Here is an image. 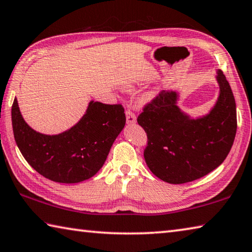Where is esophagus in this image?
I'll use <instances>...</instances> for the list:
<instances>
[{"instance_id":"esophagus-1","label":"esophagus","mask_w":252,"mask_h":252,"mask_svg":"<svg viewBox=\"0 0 252 252\" xmlns=\"http://www.w3.org/2000/svg\"><path fill=\"white\" fill-rule=\"evenodd\" d=\"M126 122L129 123V125H133V123L136 122V117L134 112L130 110V109H127L126 111Z\"/></svg>"}]
</instances>
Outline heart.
<instances>
[{
	"label": "heart",
	"instance_id": "heart-1",
	"mask_svg": "<svg viewBox=\"0 0 252 252\" xmlns=\"http://www.w3.org/2000/svg\"><path fill=\"white\" fill-rule=\"evenodd\" d=\"M151 98H152V95L150 94V95H148V97H145V100H146V101H148V100H150Z\"/></svg>",
	"mask_w": 252,
	"mask_h": 252
}]
</instances>
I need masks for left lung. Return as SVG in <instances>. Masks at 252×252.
I'll return each mask as SVG.
<instances>
[{"label":"left lung","instance_id":"8db88e82","mask_svg":"<svg viewBox=\"0 0 252 252\" xmlns=\"http://www.w3.org/2000/svg\"><path fill=\"white\" fill-rule=\"evenodd\" d=\"M220 88L207 116L190 119L176 106V91H161L146 103L138 123L148 135L144 159L155 176L183 184L207 175L225 161L237 131L236 102L229 82L217 71Z\"/></svg>","mask_w":252,"mask_h":252}]
</instances>
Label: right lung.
I'll list each match as a JSON object with an SVG mask.
<instances>
[{"label": "right lung", "instance_id": "add662e5", "mask_svg": "<svg viewBox=\"0 0 252 252\" xmlns=\"http://www.w3.org/2000/svg\"><path fill=\"white\" fill-rule=\"evenodd\" d=\"M125 125L122 104L90 101L85 116L71 129L46 135L24 121L16 98L12 106L13 133L23 157L40 175L66 184L88 180L102 167Z\"/></svg>", "mask_w": 252, "mask_h": 252}]
</instances>
